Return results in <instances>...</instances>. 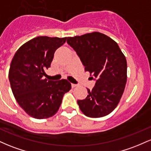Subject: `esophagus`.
Here are the masks:
<instances>
[{"label":"esophagus","instance_id":"esophagus-1","mask_svg":"<svg viewBox=\"0 0 151 151\" xmlns=\"http://www.w3.org/2000/svg\"><path fill=\"white\" fill-rule=\"evenodd\" d=\"M77 84H72V88L77 87Z\"/></svg>","mask_w":151,"mask_h":151}]
</instances>
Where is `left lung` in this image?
<instances>
[{
    "mask_svg": "<svg viewBox=\"0 0 151 151\" xmlns=\"http://www.w3.org/2000/svg\"><path fill=\"white\" fill-rule=\"evenodd\" d=\"M67 42L77 52L85 71L96 81L86 99L78 100L86 116L99 118L114 110L124 93L127 80V62L111 38L98 32L67 37Z\"/></svg>",
    "mask_w": 151,
    "mask_h": 151,
    "instance_id": "left-lung-1",
    "label": "left lung"
}]
</instances>
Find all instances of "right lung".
I'll return each mask as SVG.
<instances>
[{"label":"right lung","mask_w":151,"mask_h":151,"mask_svg":"<svg viewBox=\"0 0 151 151\" xmlns=\"http://www.w3.org/2000/svg\"><path fill=\"white\" fill-rule=\"evenodd\" d=\"M67 37L40 36L20 47L10 64V86L20 106L37 119L52 116L58 112L65 93L71 89L66 79L47 80L45 70L50 67L54 54Z\"/></svg>","instance_id":"1"}]
</instances>
